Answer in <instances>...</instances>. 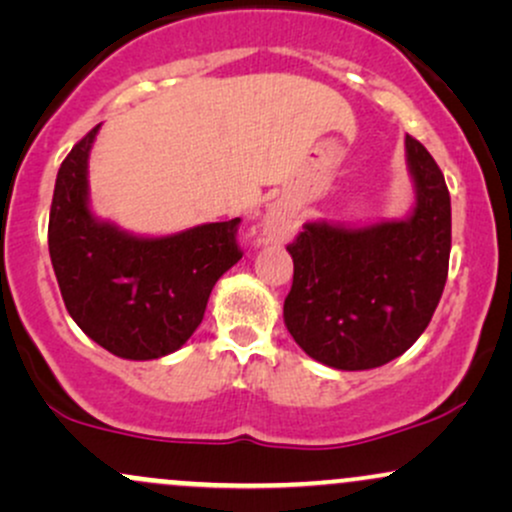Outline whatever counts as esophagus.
<instances>
[{"instance_id": "1", "label": "esophagus", "mask_w": 512, "mask_h": 512, "mask_svg": "<svg viewBox=\"0 0 512 512\" xmlns=\"http://www.w3.org/2000/svg\"><path fill=\"white\" fill-rule=\"evenodd\" d=\"M286 223H289V216H286L284 209H274L264 216V223L257 233V245H269V243H279L281 236L286 231Z\"/></svg>"}]
</instances>
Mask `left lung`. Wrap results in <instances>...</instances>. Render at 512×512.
<instances>
[{"mask_svg": "<svg viewBox=\"0 0 512 512\" xmlns=\"http://www.w3.org/2000/svg\"><path fill=\"white\" fill-rule=\"evenodd\" d=\"M414 207L404 219L308 221L289 245L286 330L315 361L370 370L402 356L436 313L448 279L450 192L438 163L404 139Z\"/></svg>", "mask_w": 512, "mask_h": 512, "instance_id": "obj_1", "label": "left lung"}]
</instances>
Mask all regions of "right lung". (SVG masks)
Listing matches in <instances>:
<instances>
[{
    "label": "right lung",
    "mask_w": 512,
    "mask_h": 512,
    "mask_svg": "<svg viewBox=\"0 0 512 512\" xmlns=\"http://www.w3.org/2000/svg\"><path fill=\"white\" fill-rule=\"evenodd\" d=\"M101 125L64 158L50 207L48 245L64 305L84 334L129 361L178 351L202 322L216 281L243 252L240 219L170 236H137L98 219L88 197V156Z\"/></svg>",
    "instance_id": "right-lung-1"
}]
</instances>
